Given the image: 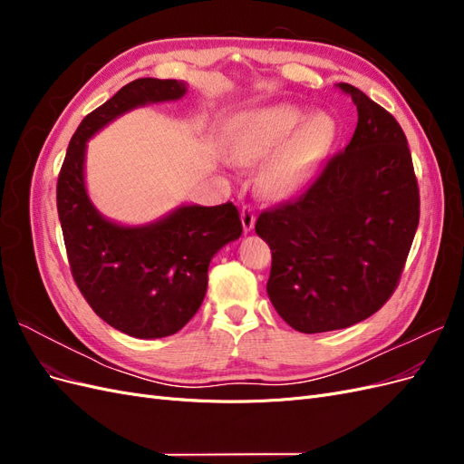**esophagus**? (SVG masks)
<instances>
[{"mask_svg":"<svg viewBox=\"0 0 464 464\" xmlns=\"http://www.w3.org/2000/svg\"><path fill=\"white\" fill-rule=\"evenodd\" d=\"M240 217H242L244 232H251V230H254V227H256V210L251 208L249 205H244Z\"/></svg>","mask_w":464,"mask_h":464,"instance_id":"1","label":"esophagus"}]
</instances>
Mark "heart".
<instances>
[{"instance_id": "b5f03b06", "label": "heart", "mask_w": 464, "mask_h": 464, "mask_svg": "<svg viewBox=\"0 0 464 464\" xmlns=\"http://www.w3.org/2000/svg\"><path fill=\"white\" fill-rule=\"evenodd\" d=\"M334 135V120L325 111H315L305 120L300 106L273 104L237 118L230 152L240 164H257L273 154L261 181L273 198H285L300 188Z\"/></svg>"}]
</instances>
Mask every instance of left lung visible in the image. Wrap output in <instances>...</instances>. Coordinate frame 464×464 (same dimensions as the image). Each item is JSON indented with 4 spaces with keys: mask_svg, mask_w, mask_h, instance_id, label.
<instances>
[{
    "mask_svg": "<svg viewBox=\"0 0 464 464\" xmlns=\"http://www.w3.org/2000/svg\"><path fill=\"white\" fill-rule=\"evenodd\" d=\"M358 110L344 150L300 198L263 210L256 232L273 263L266 294L300 333H325L373 315L395 292L420 220V191L399 121L339 82Z\"/></svg>",
    "mask_w": 464,
    "mask_h": 464,
    "instance_id": "8db88e82",
    "label": "left lung"
}]
</instances>
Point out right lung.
I'll return each mask as SVG.
<instances>
[{
  "label": "right lung",
  "instance_id": "obj_1",
  "mask_svg": "<svg viewBox=\"0 0 464 464\" xmlns=\"http://www.w3.org/2000/svg\"><path fill=\"white\" fill-rule=\"evenodd\" d=\"M184 81L135 79L81 121L58 178V215L69 266L94 314L135 339L178 333L203 304L208 263L242 236L237 208L181 205L145 227L104 218L85 186L87 141L137 106L178 101Z\"/></svg>",
  "mask_w": 464,
  "mask_h": 464
}]
</instances>
